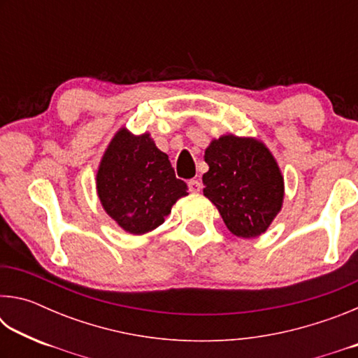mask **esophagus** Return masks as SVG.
I'll use <instances>...</instances> for the list:
<instances>
[{"label":"esophagus","mask_w":358,"mask_h":358,"mask_svg":"<svg viewBox=\"0 0 358 358\" xmlns=\"http://www.w3.org/2000/svg\"><path fill=\"white\" fill-rule=\"evenodd\" d=\"M187 187H189L191 192H199V191L202 189V183H201V181H199V180L192 178V180L187 181Z\"/></svg>","instance_id":"34e87169"}]
</instances>
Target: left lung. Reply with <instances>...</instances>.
<instances>
[{
	"instance_id": "left-lung-1",
	"label": "left lung",
	"mask_w": 358,
	"mask_h": 358,
	"mask_svg": "<svg viewBox=\"0 0 358 358\" xmlns=\"http://www.w3.org/2000/svg\"><path fill=\"white\" fill-rule=\"evenodd\" d=\"M208 172L203 194L220 210L224 224L237 237L265 232L281 210L284 183L280 169L254 138L222 136L205 150Z\"/></svg>"
}]
</instances>
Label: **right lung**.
<instances>
[{"label":"right lung","mask_w":358,"mask_h":358,"mask_svg":"<svg viewBox=\"0 0 358 358\" xmlns=\"http://www.w3.org/2000/svg\"><path fill=\"white\" fill-rule=\"evenodd\" d=\"M101 203L126 232L142 235L164 222L172 205L186 196L169 156L150 134L121 129L108 145L96 177Z\"/></svg>","instance_id":"right-lung-1"}]
</instances>
